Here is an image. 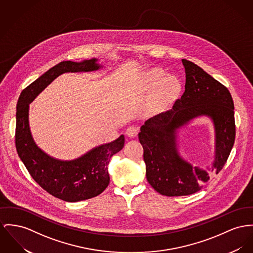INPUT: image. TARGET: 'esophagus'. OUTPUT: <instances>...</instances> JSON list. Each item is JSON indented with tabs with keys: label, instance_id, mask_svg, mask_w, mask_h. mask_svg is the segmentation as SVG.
<instances>
[{
	"label": "esophagus",
	"instance_id": "esophagus-1",
	"mask_svg": "<svg viewBox=\"0 0 253 253\" xmlns=\"http://www.w3.org/2000/svg\"><path fill=\"white\" fill-rule=\"evenodd\" d=\"M138 131H139L138 127L129 126V127H127V129L126 131V134L127 135V137H129V138H134L138 134Z\"/></svg>",
	"mask_w": 253,
	"mask_h": 253
}]
</instances>
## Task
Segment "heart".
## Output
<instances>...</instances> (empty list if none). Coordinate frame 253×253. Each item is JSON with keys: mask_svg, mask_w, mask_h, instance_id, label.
<instances>
[{"mask_svg": "<svg viewBox=\"0 0 253 253\" xmlns=\"http://www.w3.org/2000/svg\"><path fill=\"white\" fill-rule=\"evenodd\" d=\"M158 85L159 87L153 97V105L155 107L163 104L171 96V94L175 92L177 82L171 76L165 78V75L162 72L153 71L147 79V86L150 90H152Z\"/></svg>", "mask_w": 253, "mask_h": 253, "instance_id": "b5f03b06", "label": "heart"}]
</instances>
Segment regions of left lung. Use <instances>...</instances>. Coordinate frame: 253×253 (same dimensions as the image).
Masks as SVG:
<instances>
[{
  "instance_id": "8db88e82",
  "label": "left lung",
  "mask_w": 253,
  "mask_h": 253,
  "mask_svg": "<svg viewBox=\"0 0 253 253\" xmlns=\"http://www.w3.org/2000/svg\"><path fill=\"white\" fill-rule=\"evenodd\" d=\"M185 91L172 108L149 119L141 126L146 175L152 188L167 197L200 191L225 164L235 141L234 103L228 89L197 64L182 59ZM210 118L215 129V154L211 166L194 167L179 153L178 130L199 117Z\"/></svg>"
}]
</instances>
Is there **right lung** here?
Segmentation results:
<instances>
[{
  "instance_id": "obj_1",
  "label": "right lung",
  "mask_w": 253,
  "mask_h": 253,
  "mask_svg": "<svg viewBox=\"0 0 253 253\" xmlns=\"http://www.w3.org/2000/svg\"><path fill=\"white\" fill-rule=\"evenodd\" d=\"M102 67L97 58L81 62L62 61L25 88L17 102L15 143L18 155L34 180L51 196L68 202L97 197L109 184L110 158L125 145V136L95 147L73 160H59L43 152L34 142L29 123L30 103L64 73L93 72Z\"/></svg>"
}]
</instances>
